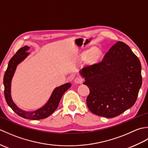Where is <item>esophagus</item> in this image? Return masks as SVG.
Returning a JSON list of instances; mask_svg holds the SVG:
<instances>
[{"instance_id":"1","label":"esophagus","mask_w":148,"mask_h":148,"mask_svg":"<svg viewBox=\"0 0 148 148\" xmlns=\"http://www.w3.org/2000/svg\"><path fill=\"white\" fill-rule=\"evenodd\" d=\"M74 82L76 84H81L83 83V79L81 77H76L74 79Z\"/></svg>"}]
</instances>
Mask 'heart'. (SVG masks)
Listing matches in <instances>:
<instances>
[{
  "mask_svg": "<svg viewBox=\"0 0 148 148\" xmlns=\"http://www.w3.org/2000/svg\"><path fill=\"white\" fill-rule=\"evenodd\" d=\"M102 55V51L97 47H93L88 51H83L80 55V58L82 60L86 59V61L89 63H93L100 58Z\"/></svg>",
  "mask_w": 148,
  "mask_h": 148,
  "instance_id": "b5f03b06",
  "label": "heart"
}]
</instances>
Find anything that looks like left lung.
<instances>
[{
    "instance_id": "left-lung-1",
    "label": "left lung",
    "mask_w": 148,
    "mask_h": 148,
    "mask_svg": "<svg viewBox=\"0 0 148 148\" xmlns=\"http://www.w3.org/2000/svg\"><path fill=\"white\" fill-rule=\"evenodd\" d=\"M80 74L90 89L88 108L93 114L108 118L132 107L142 85L139 60L121 41L109 49L101 62L84 67Z\"/></svg>"
}]
</instances>
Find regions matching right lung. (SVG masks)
Masks as SVG:
<instances>
[{"label":"right lung","instance_id":"right-lung-1","mask_svg":"<svg viewBox=\"0 0 148 148\" xmlns=\"http://www.w3.org/2000/svg\"><path fill=\"white\" fill-rule=\"evenodd\" d=\"M30 47L25 46L20 48L16 53L9 62L8 66L4 76V96L6 102L8 106L21 117L32 119V120H37L48 117L57 109L59 102L64 93L71 86V84L67 83L60 86H58L53 90L51 97L46 104L42 108L32 112H28L23 111L18 108L17 106L12 101L11 95V80L13 77L14 72L17 65L25 58L30 53L27 51L29 49Z\"/></svg>","mask_w":148,"mask_h":148}]
</instances>
